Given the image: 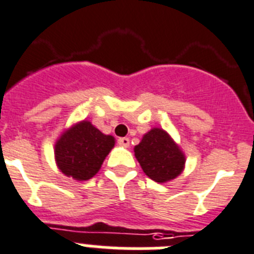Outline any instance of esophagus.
I'll return each instance as SVG.
<instances>
[{
	"mask_svg": "<svg viewBox=\"0 0 254 254\" xmlns=\"http://www.w3.org/2000/svg\"><path fill=\"white\" fill-rule=\"evenodd\" d=\"M118 143L120 144V145H123V147L127 148L129 147V138H127V136H124V138H119Z\"/></svg>",
	"mask_w": 254,
	"mask_h": 254,
	"instance_id": "esophagus-1",
	"label": "esophagus"
}]
</instances>
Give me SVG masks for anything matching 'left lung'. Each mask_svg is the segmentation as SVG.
Returning a JSON list of instances; mask_svg holds the SVG:
<instances>
[{
	"instance_id": "left-lung-1",
	"label": "left lung",
	"mask_w": 254,
	"mask_h": 254,
	"mask_svg": "<svg viewBox=\"0 0 254 254\" xmlns=\"http://www.w3.org/2000/svg\"><path fill=\"white\" fill-rule=\"evenodd\" d=\"M134 153L144 173L159 184L181 175L186 162L185 154L170 134L159 127L149 130L135 145Z\"/></svg>"
}]
</instances>
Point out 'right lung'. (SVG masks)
<instances>
[{
    "mask_svg": "<svg viewBox=\"0 0 254 254\" xmlns=\"http://www.w3.org/2000/svg\"><path fill=\"white\" fill-rule=\"evenodd\" d=\"M114 145V136L105 135L90 122L83 120L65 130L57 140V166L68 177L87 181L99 172Z\"/></svg>",
    "mask_w": 254,
    "mask_h": 254,
    "instance_id": "right-lung-1",
    "label": "right lung"
}]
</instances>
